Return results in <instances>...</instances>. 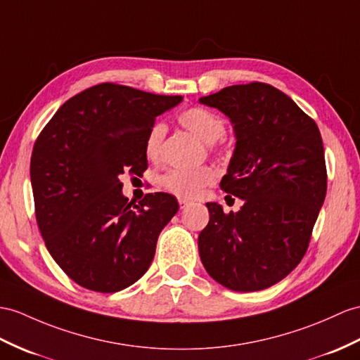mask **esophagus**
I'll use <instances>...</instances> for the list:
<instances>
[{
  "mask_svg": "<svg viewBox=\"0 0 360 360\" xmlns=\"http://www.w3.org/2000/svg\"><path fill=\"white\" fill-rule=\"evenodd\" d=\"M179 205H180V209H186L191 203L188 200H179Z\"/></svg>",
  "mask_w": 360,
  "mask_h": 360,
  "instance_id": "34e87169",
  "label": "esophagus"
}]
</instances>
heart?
Here are the masks:
<instances>
[{"label":"heart","instance_id":"b5f03b06","mask_svg":"<svg viewBox=\"0 0 360 360\" xmlns=\"http://www.w3.org/2000/svg\"><path fill=\"white\" fill-rule=\"evenodd\" d=\"M181 127L195 134L205 143L214 145L226 134V122L215 112L206 108L194 107L183 111L179 116ZM166 134V127L160 122L154 124L145 139V154L148 159L157 160L162 154V146ZM217 174L209 166L198 169H171L162 179V185L171 194L180 198H197L203 189L212 185Z\"/></svg>","mask_w":360,"mask_h":360}]
</instances>
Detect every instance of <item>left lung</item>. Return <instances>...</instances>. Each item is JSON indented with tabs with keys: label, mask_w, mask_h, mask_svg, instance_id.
<instances>
[{
	"label": "left lung",
	"mask_w": 360,
	"mask_h": 360,
	"mask_svg": "<svg viewBox=\"0 0 360 360\" xmlns=\"http://www.w3.org/2000/svg\"><path fill=\"white\" fill-rule=\"evenodd\" d=\"M200 102L231 119L236 143L220 186L244 201L206 203L200 258L217 283L257 292L300 264L327 192L319 128L287 94L262 82L226 86Z\"/></svg>",
	"instance_id": "left-lung-1"
}]
</instances>
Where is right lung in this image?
Segmentation results:
<instances>
[{
    "label": "right lung",
    "mask_w": 360,
    "mask_h": 360,
    "mask_svg": "<svg viewBox=\"0 0 360 360\" xmlns=\"http://www.w3.org/2000/svg\"><path fill=\"white\" fill-rule=\"evenodd\" d=\"M181 101L105 82L60 105L41 131L30 160L34 214L50 255L76 284L114 293L150 269L179 203L154 192L136 205L119 177L143 174L148 131Z\"/></svg>",
    "instance_id": "add662e5"
}]
</instances>
